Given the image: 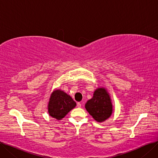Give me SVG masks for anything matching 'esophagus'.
I'll list each match as a JSON object with an SVG mask.
<instances>
[{"mask_svg":"<svg viewBox=\"0 0 158 158\" xmlns=\"http://www.w3.org/2000/svg\"><path fill=\"white\" fill-rule=\"evenodd\" d=\"M77 106L79 107V108H80V107H81V104L80 102H78L77 104Z\"/></svg>","mask_w":158,"mask_h":158,"instance_id":"esophagus-1","label":"esophagus"}]
</instances>
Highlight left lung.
<instances>
[{
    "instance_id": "1",
    "label": "left lung",
    "mask_w": 158,
    "mask_h": 158,
    "mask_svg": "<svg viewBox=\"0 0 158 158\" xmlns=\"http://www.w3.org/2000/svg\"><path fill=\"white\" fill-rule=\"evenodd\" d=\"M112 104L109 94L104 88L97 89L92 98L85 104V108L97 122H104L108 118L113 111Z\"/></svg>"
}]
</instances>
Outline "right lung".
Segmentation results:
<instances>
[{
  "label": "right lung",
  "mask_w": 158,
  "mask_h": 158,
  "mask_svg": "<svg viewBox=\"0 0 158 158\" xmlns=\"http://www.w3.org/2000/svg\"><path fill=\"white\" fill-rule=\"evenodd\" d=\"M76 106V102L70 95L63 91L56 89L54 91L50 98L48 111L49 115L59 120L64 118Z\"/></svg>",
  "instance_id": "obj_1"
}]
</instances>
